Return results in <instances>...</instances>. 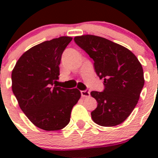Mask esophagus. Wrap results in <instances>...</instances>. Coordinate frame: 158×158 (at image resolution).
Returning <instances> with one entry per match:
<instances>
[{"mask_svg": "<svg viewBox=\"0 0 158 158\" xmlns=\"http://www.w3.org/2000/svg\"><path fill=\"white\" fill-rule=\"evenodd\" d=\"M81 94L82 97H89L90 96V93L88 90H85V91H81Z\"/></svg>", "mask_w": 158, "mask_h": 158, "instance_id": "obj_1", "label": "esophagus"}]
</instances>
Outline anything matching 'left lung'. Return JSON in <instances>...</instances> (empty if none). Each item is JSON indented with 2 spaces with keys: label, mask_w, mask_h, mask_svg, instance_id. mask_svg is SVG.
<instances>
[{
  "label": "left lung",
  "mask_w": 158,
  "mask_h": 158,
  "mask_svg": "<svg viewBox=\"0 0 158 158\" xmlns=\"http://www.w3.org/2000/svg\"><path fill=\"white\" fill-rule=\"evenodd\" d=\"M74 41L93 58L96 74L104 78V91L91 92L98 103L91 112L93 120L102 127L122 123L138 104L144 85L139 59L127 48L105 38L84 35Z\"/></svg>",
  "instance_id": "obj_1"
}]
</instances>
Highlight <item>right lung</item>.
Masks as SVG:
<instances>
[{"mask_svg": "<svg viewBox=\"0 0 158 158\" xmlns=\"http://www.w3.org/2000/svg\"><path fill=\"white\" fill-rule=\"evenodd\" d=\"M72 40L61 36L34 46L22 54L12 69V89L19 107L35 126L44 131L65 127L81 97L77 89L54 85L62 54Z\"/></svg>", "mask_w": 158, "mask_h": 158, "instance_id": "add662e5", "label": "right lung"}]
</instances>
